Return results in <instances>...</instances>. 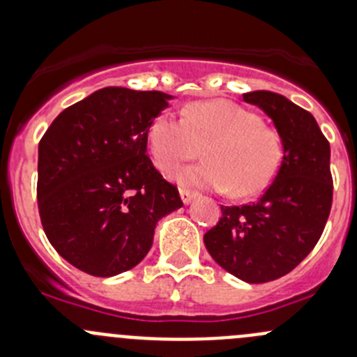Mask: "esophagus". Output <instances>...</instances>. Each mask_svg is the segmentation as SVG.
<instances>
[{"label":"esophagus","mask_w":357,"mask_h":357,"mask_svg":"<svg viewBox=\"0 0 357 357\" xmlns=\"http://www.w3.org/2000/svg\"><path fill=\"white\" fill-rule=\"evenodd\" d=\"M179 195H181L183 204H190V202L195 199L197 193L195 192H190V190H185V188H179Z\"/></svg>","instance_id":"esophagus-1"}]
</instances>
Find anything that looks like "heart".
<instances>
[{
    "instance_id": "b5f03b06",
    "label": "heart",
    "mask_w": 357,
    "mask_h": 357,
    "mask_svg": "<svg viewBox=\"0 0 357 357\" xmlns=\"http://www.w3.org/2000/svg\"><path fill=\"white\" fill-rule=\"evenodd\" d=\"M149 146L164 174L195 160L204 150L205 164L179 172V183L228 190L235 199L264 192L283 160L278 131L262 124L255 112L226 100L192 103L183 110V119L162 112L150 124Z\"/></svg>"
}]
</instances>
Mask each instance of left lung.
I'll list each match as a JSON object with an SVG mask.
<instances>
[{
    "instance_id": "1",
    "label": "left lung",
    "mask_w": 357,
    "mask_h": 357,
    "mask_svg": "<svg viewBox=\"0 0 357 357\" xmlns=\"http://www.w3.org/2000/svg\"><path fill=\"white\" fill-rule=\"evenodd\" d=\"M243 100L275 122L283 160L264 195L248 205H221L222 218L204 235L215 262L247 283L278 280L314 248L333 199L330 143L307 110L271 91Z\"/></svg>"
}]
</instances>
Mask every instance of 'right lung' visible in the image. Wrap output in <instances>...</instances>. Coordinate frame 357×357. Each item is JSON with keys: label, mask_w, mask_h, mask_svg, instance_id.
Wrapping results in <instances>:
<instances>
[{"label": "right lung", "mask_w": 357, "mask_h": 357, "mask_svg": "<svg viewBox=\"0 0 357 357\" xmlns=\"http://www.w3.org/2000/svg\"><path fill=\"white\" fill-rule=\"evenodd\" d=\"M171 95L103 88L66 109L39 142L38 208L53 248L109 278L132 269L158 219L183 207L146 155L150 124Z\"/></svg>", "instance_id": "obj_1"}]
</instances>
